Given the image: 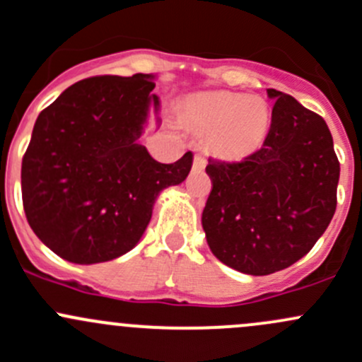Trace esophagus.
<instances>
[{
	"label": "esophagus",
	"mask_w": 362,
	"mask_h": 362,
	"mask_svg": "<svg viewBox=\"0 0 362 362\" xmlns=\"http://www.w3.org/2000/svg\"><path fill=\"white\" fill-rule=\"evenodd\" d=\"M204 164H206V158H204L203 154H196L194 156V166L196 168H204Z\"/></svg>",
	"instance_id": "34e87169"
}]
</instances>
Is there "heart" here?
Segmentation results:
<instances>
[{
  "label": "heart",
  "mask_w": 362,
  "mask_h": 362,
  "mask_svg": "<svg viewBox=\"0 0 362 362\" xmlns=\"http://www.w3.org/2000/svg\"><path fill=\"white\" fill-rule=\"evenodd\" d=\"M187 117L196 129L210 134L215 151L224 156H242L264 140L272 113L261 96L215 93L194 101Z\"/></svg>",
  "instance_id": "b5f03b06"
}]
</instances>
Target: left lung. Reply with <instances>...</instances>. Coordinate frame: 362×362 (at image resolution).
I'll return each instance as SVG.
<instances>
[{"label": "left lung", "instance_id": "8db88e82", "mask_svg": "<svg viewBox=\"0 0 362 362\" xmlns=\"http://www.w3.org/2000/svg\"><path fill=\"white\" fill-rule=\"evenodd\" d=\"M275 100L264 144L242 160L208 159L202 224L215 257L269 275L308 254L337 210L339 163L326 120L293 96Z\"/></svg>", "mask_w": 362, "mask_h": 362}]
</instances>
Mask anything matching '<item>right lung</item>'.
Instances as JSON below:
<instances>
[{
  "label": "right lung",
  "mask_w": 362,
  "mask_h": 362,
  "mask_svg": "<svg viewBox=\"0 0 362 362\" xmlns=\"http://www.w3.org/2000/svg\"><path fill=\"white\" fill-rule=\"evenodd\" d=\"M154 75L80 80L42 110L23 158V203L35 235L76 264L112 261L140 242L163 189L185 180L192 152L152 159L138 138Z\"/></svg>",
  "instance_id": "1"
}]
</instances>
